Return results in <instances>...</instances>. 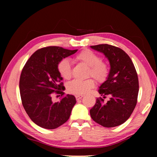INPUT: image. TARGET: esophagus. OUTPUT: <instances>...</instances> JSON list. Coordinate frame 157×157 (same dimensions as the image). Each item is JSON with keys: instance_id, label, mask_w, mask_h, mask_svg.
<instances>
[{"instance_id": "obj_1", "label": "esophagus", "mask_w": 157, "mask_h": 157, "mask_svg": "<svg viewBox=\"0 0 157 157\" xmlns=\"http://www.w3.org/2000/svg\"><path fill=\"white\" fill-rule=\"evenodd\" d=\"M82 98H83V95H76V96H75V98H76L77 100H80V99H82Z\"/></svg>"}]
</instances>
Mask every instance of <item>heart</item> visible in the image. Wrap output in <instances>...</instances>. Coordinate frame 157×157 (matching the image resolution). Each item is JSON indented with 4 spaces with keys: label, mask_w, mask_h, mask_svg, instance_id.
I'll return each instance as SVG.
<instances>
[{
    "label": "heart",
    "mask_w": 157,
    "mask_h": 157,
    "mask_svg": "<svg viewBox=\"0 0 157 157\" xmlns=\"http://www.w3.org/2000/svg\"><path fill=\"white\" fill-rule=\"evenodd\" d=\"M76 59L84 63L89 67V76L95 80L102 83L108 78L109 68L107 63L101 61V58L91 50H84L76 56ZM58 71L63 79H69L72 75V68L70 61L62 59L58 63ZM94 86V82L91 79L86 80L73 79L66 85L68 93L77 95H82L88 93Z\"/></svg>",
    "instance_id": "heart-1"
}]
</instances>
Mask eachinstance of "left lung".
Returning a JSON list of instances; mask_svg holds the SVG:
<instances>
[{
    "instance_id": "8db88e82",
    "label": "left lung",
    "mask_w": 157,
    "mask_h": 157,
    "mask_svg": "<svg viewBox=\"0 0 157 157\" xmlns=\"http://www.w3.org/2000/svg\"><path fill=\"white\" fill-rule=\"evenodd\" d=\"M91 48L103 53L110 63L108 78L98 92L103 98L109 95L110 98L107 103L98 98L90 115L105 127L121 125L129 118L137 103L139 86L136 68L129 55L118 47L100 44Z\"/></svg>"
}]
</instances>
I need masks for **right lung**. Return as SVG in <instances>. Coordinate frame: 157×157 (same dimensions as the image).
Here are the masks:
<instances>
[{"instance_id":"obj_1","label":"right lung","mask_w":157,"mask_h":157,"mask_svg":"<svg viewBox=\"0 0 157 157\" xmlns=\"http://www.w3.org/2000/svg\"><path fill=\"white\" fill-rule=\"evenodd\" d=\"M77 51L59 46L43 48L25 63L19 81L21 101L28 116L38 126L53 129L68 120L76 100L73 95H64L57 66L62 59ZM54 92L63 97L59 102L52 101Z\"/></svg>"}]
</instances>
